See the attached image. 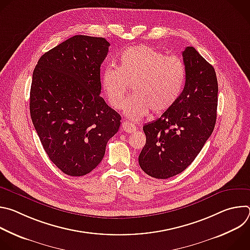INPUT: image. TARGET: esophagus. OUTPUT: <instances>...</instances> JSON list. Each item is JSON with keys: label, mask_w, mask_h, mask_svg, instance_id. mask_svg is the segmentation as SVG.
<instances>
[{"label": "esophagus", "mask_w": 250, "mask_h": 250, "mask_svg": "<svg viewBox=\"0 0 250 250\" xmlns=\"http://www.w3.org/2000/svg\"><path fill=\"white\" fill-rule=\"evenodd\" d=\"M122 126H123V130L125 131V132H127V133H131V132L135 131V129H136L135 125H133L132 124H130V123H128V122H124Z\"/></svg>", "instance_id": "1"}]
</instances>
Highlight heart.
I'll return each mask as SVG.
<instances>
[{"instance_id": "b5f03b06", "label": "heart", "mask_w": 250, "mask_h": 250, "mask_svg": "<svg viewBox=\"0 0 250 250\" xmlns=\"http://www.w3.org/2000/svg\"><path fill=\"white\" fill-rule=\"evenodd\" d=\"M103 91L110 104L121 110L132 86L133 95L125 104V115L136 122L150 110L160 115L180 98L186 83V66L176 55L147 46H131L122 51L119 67H106L102 73Z\"/></svg>"}]
</instances>
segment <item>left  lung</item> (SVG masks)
<instances>
[{
	"label": "left lung",
	"instance_id": "8db88e82",
	"mask_svg": "<svg viewBox=\"0 0 250 250\" xmlns=\"http://www.w3.org/2000/svg\"><path fill=\"white\" fill-rule=\"evenodd\" d=\"M182 55L186 83L180 98L158 120L144 125L146 142L138 163L157 179L183 172L216 125L219 88L215 69L193 46L186 47Z\"/></svg>",
	"mask_w": 250,
	"mask_h": 250
}]
</instances>
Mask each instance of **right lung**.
<instances>
[{"label": "right lung", "instance_id": "right-lung-1", "mask_svg": "<svg viewBox=\"0 0 250 250\" xmlns=\"http://www.w3.org/2000/svg\"><path fill=\"white\" fill-rule=\"evenodd\" d=\"M104 38L74 35L45 52L32 73L29 111L49 159L69 176L90 173L102 161L121 116L101 94Z\"/></svg>", "mask_w": 250, "mask_h": 250}]
</instances>
